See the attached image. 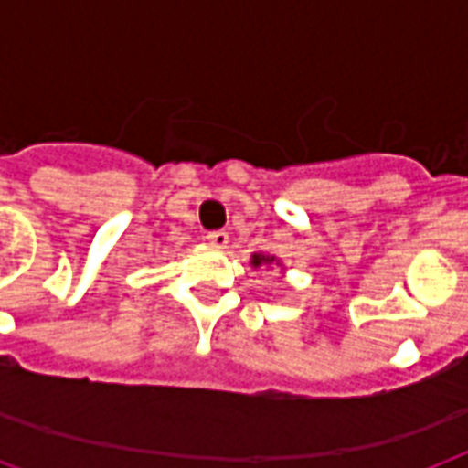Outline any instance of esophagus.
<instances>
[{
    "instance_id": "esophagus-1",
    "label": "esophagus",
    "mask_w": 468,
    "mask_h": 468,
    "mask_svg": "<svg viewBox=\"0 0 468 468\" xmlns=\"http://www.w3.org/2000/svg\"><path fill=\"white\" fill-rule=\"evenodd\" d=\"M206 240H208V245H213V248L223 250L228 248V240H230V238H228L226 230H211V233L206 235Z\"/></svg>"
}]
</instances>
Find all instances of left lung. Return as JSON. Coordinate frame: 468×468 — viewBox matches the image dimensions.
<instances>
[{
    "mask_svg": "<svg viewBox=\"0 0 468 468\" xmlns=\"http://www.w3.org/2000/svg\"><path fill=\"white\" fill-rule=\"evenodd\" d=\"M252 267H270V264H279L277 262V257H271V255H252Z\"/></svg>",
    "mask_w": 468,
    "mask_h": 468,
    "instance_id": "1",
    "label": "left lung"
}]
</instances>
